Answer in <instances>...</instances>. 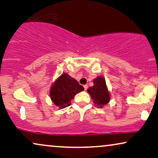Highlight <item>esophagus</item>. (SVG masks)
<instances>
[{
	"label": "esophagus",
	"instance_id": "obj_1",
	"mask_svg": "<svg viewBox=\"0 0 158 158\" xmlns=\"http://www.w3.org/2000/svg\"><path fill=\"white\" fill-rule=\"evenodd\" d=\"M84 88H85V90H87V88H88V86L87 85H84Z\"/></svg>",
	"mask_w": 158,
	"mask_h": 158
}]
</instances>
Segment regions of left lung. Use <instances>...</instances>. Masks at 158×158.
<instances>
[{
    "label": "left lung",
    "mask_w": 158,
    "mask_h": 158,
    "mask_svg": "<svg viewBox=\"0 0 158 158\" xmlns=\"http://www.w3.org/2000/svg\"><path fill=\"white\" fill-rule=\"evenodd\" d=\"M93 83L94 85L92 87L88 88L87 92L91 96L94 103L99 108H102L108 103L110 99V92L107 87L106 79L100 76L94 79Z\"/></svg>",
    "instance_id": "obj_1"
}]
</instances>
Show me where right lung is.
Masks as SVG:
<instances>
[{"mask_svg": "<svg viewBox=\"0 0 158 158\" xmlns=\"http://www.w3.org/2000/svg\"><path fill=\"white\" fill-rule=\"evenodd\" d=\"M84 87L66 73H62L52 84L50 90L52 102L59 108H64L71 105V100Z\"/></svg>", "mask_w": 158, "mask_h": 158, "instance_id": "right-lung-1", "label": "right lung"}]
</instances>
